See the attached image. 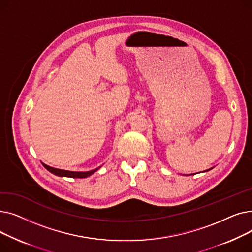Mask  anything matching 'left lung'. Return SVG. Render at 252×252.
Returning a JSON list of instances; mask_svg holds the SVG:
<instances>
[{
  "label": "left lung",
  "mask_w": 252,
  "mask_h": 252,
  "mask_svg": "<svg viewBox=\"0 0 252 252\" xmlns=\"http://www.w3.org/2000/svg\"><path fill=\"white\" fill-rule=\"evenodd\" d=\"M210 169H211V168H210ZM207 170H209V169H207ZM207 170H206V171H207Z\"/></svg>",
  "instance_id": "obj_1"
}]
</instances>
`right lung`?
<instances>
[{"mask_svg": "<svg viewBox=\"0 0 252 252\" xmlns=\"http://www.w3.org/2000/svg\"><path fill=\"white\" fill-rule=\"evenodd\" d=\"M43 163V162H42ZM43 165L45 166L46 169H48L50 173H52L53 175L58 176V177H66V178H88L91 175H93L97 171L100 167L95 168L90 171H70V170H64V169H59V168H55V167H51L45 163H43Z\"/></svg>", "mask_w": 252, "mask_h": 252, "instance_id": "add662e5", "label": "right lung"}]
</instances>
